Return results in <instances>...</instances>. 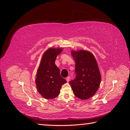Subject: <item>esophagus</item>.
<instances>
[{
  "label": "esophagus",
  "mask_w": 130,
  "mask_h": 130,
  "mask_svg": "<svg viewBox=\"0 0 130 130\" xmlns=\"http://www.w3.org/2000/svg\"><path fill=\"white\" fill-rule=\"evenodd\" d=\"M70 77H69V76H68V77H66V80H67V81L68 82L70 81Z\"/></svg>",
  "instance_id": "esophagus-1"
}]
</instances>
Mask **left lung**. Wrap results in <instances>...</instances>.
Returning <instances> with one entry per match:
<instances>
[{
	"mask_svg": "<svg viewBox=\"0 0 130 130\" xmlns=\"http://www.w3.org/2000/svg\"><path fill=\"white\" fill-rule=\"evenodd\" d=\"M72 56L75 62V77L70 81L74 95L82 100L93 96L99 87L101 75L96 59L88 51H72Z\"/></svg>",
	"mask_w": 130,
	"mask_h": 130,
	"instance_id": "left-lung-1",
	"label": "left lung"
}]
</instances>
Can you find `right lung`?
I'll list each match as a JSON object with an SVG mask.
<instances>
[{
    "label": "right lung",
    "mask_w": 130,
    "mask_h": 130,
    "mask_svg": "<svg viewBox=\"0 0 130 130\" xmlns=\"http://www.w3.org/2000/svg\"><path fill=\"white\" fill-rule=\"evenodd\" d=\"M62 48H49L43 54L37 70L36 84L41 95L46 99L57 97L62 86L67 81L60 75V69L55 62Z\"/></svg>",
    "instance_id": "right-lung-1"
}]
</instances>
